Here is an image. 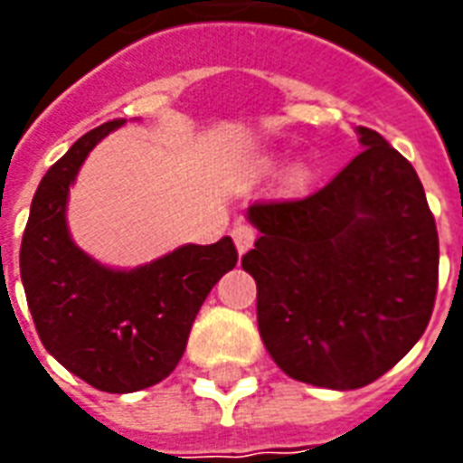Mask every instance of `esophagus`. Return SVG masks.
<instances>
[{
	"label": "esophagus",
	"instance_id": "obj_1",
	"mask_svg": "<svg viewBox=\"0 0 463 463\" xmlns=\"http://www.w3.org/2000/svg\"><path fill=\"white\" fill-rule=\"evenodd\" d=\"M232 241H235V248H238V252H245V250H250L252 248V242H255V228H252L250 222H235L232 225Z\"/></svg>",
	"mask_w": 463,
	"mask_h": 463
}]
</instances>
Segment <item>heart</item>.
<instances>
[{
    "label": "heart",
    "mask_w": 463,
    "mask_h": 463,
    "mask_svg": "<svg viewBox=\"0 0 463 463\" xmlns=\"http://www.w3.org/2000/svg\"><path fill=\"white\" fill-rule=\"evenodd\" d=\"M270 165H272L270 161H262V163H260V168H262V171H268V168H270Z\"/></svg>",
    "instance_id": "heart-1"
}]
</instances>
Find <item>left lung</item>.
<instances>
[{
    "label": "left lung",
    "instance_id": "8db88e82",
    "mask_svg": "<svg viewBox=\"0 0 463 463\" xmlns=\"http://www.w3.org/2000/svg\"><path fill=\"white\" fill-rule=\"evenodd\" d=\"M364 151L325 188L258 201L242 270L258 285L262 345L288 377L359 389L424 335L439 280V235L411 163L357 126Z\"/></svg>",
    "mask_w": 463,
    "mask_h": 463
}]
</instances>
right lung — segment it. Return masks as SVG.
I'll return each instance as SVG.
<instances>
[{"label":"right lung","mask_w":463,"mask_h":463,"mask_svg":"<svg viewBox=\"0 0 463 463\" xmlns=\"http://www.w3.org/2000/svg\"><path fill=\"white\" fill-rule=\"evenodd\" d=\"M123 123L89 131L46 171L19 252L26 302L46 352L111 394L153 387L171 374L208 292L238 262L228 235L213 245L188 242L131 270L109 268L76 245L66 225L69 188L96 143Z\"/></svg>","instance_id":"1"}]
</instances>
